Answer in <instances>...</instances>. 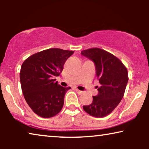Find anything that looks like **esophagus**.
<instances>
[{
  "mask_svg": "<svg viewBox=\"0 0 149 149\" xmlns=\"http://www.w3.org/2000/svg\"><path fill=\"white\" fill-rule=\"evenodd\" d=\"M75 90H76V91L79 93V94H82V93H83V91L79 90L78 89H75Z\"/></svg>",
  "mask_w": 149,
  "mask_h": 149,
  "instance_id": "1",
  "label": "esophagus"
}]
</instances>
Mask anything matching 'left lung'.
<instances>
[{"instance_id":"left-lung-1","label":"left lung","mask_w":149,"mask_h":149,"mask_svg":"<svg viewBox=\"0 0 149 149\" xmlns=\"http://www.w3.org/2000/svg\"><path fill=\"white\" fill-rule=\"evenodd\" d=\"M81 54L94 63L101 85L92 103L83 108L93 117H104L111 113L123 98L128 82L127 70L119 59L102 49H89Z\"/></svg>"}]
</instances>
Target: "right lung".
Segmentation results:
<instances>
[{"instance_id":"1","label":"right lung","mask_w":149,"mask_h":149,"mask_svg":"<svg viewBox=\"0 0 149 149\" xmlns=\"http://www.w3.org/2000/svg\"><path fill=\"white\" fill-rule=\"evenodd\" d=\"M73 51L52 48L38 52L26 59L20 70V83L26 102L34 113L43 118L56 116L62 110L64 95L70 87L56 81L65 62Z\"/></svg>"}]
</instances>
